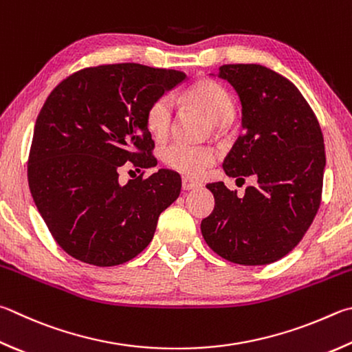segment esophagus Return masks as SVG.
<instances>
[{
  "instance_id": "34e87169",
  "label": "esophagus",
  "mask_w": 352,
  "mask_h": 352,
  "mask_svg": "<svg viewBox=\"0 0 352 352\" xmlns=\"http://www.w3.org/2000/svg\"><path fill=\"white\" fill-rule=\"evenodd\" d=\"M182 184H183V190H192L195 188H200L201 186L200 183L192 180V178H188V177H183Z\"/></svg>"
}]
</instances>
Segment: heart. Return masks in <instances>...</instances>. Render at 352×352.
<instances>
[{
  "instance_id": "b5f03b06",
  "label": "heart",
  "mask_w": 352,
  "mask_h": 352,
  "mask_svg": "<svg viewBox=\"0 0 352 352\" xmlns=\"http://www.w3.org/2000/svg\"><path fill=\"white\" fill-rule=\"evenodd\" d=\"M186 103L197 106L208 115L212 123L225 126L231 123L235 115V106L231 95L219 82L201 80L190 86L183 95ZM175 104L170 95H160L146 111V124L155 138L168 135L174 121ZM163 163L169 169L188 177H201L215 163L217 152L209 146H197L183 142H174L163 149Z\"/></svg>"
}]
</instances>
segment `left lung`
I'll list each match as a JSON object with an SVG mask.
<instances>
[{
	"instance_id": "obj_1",
	"label": "left lung",
	"mask_w": 352,
	"mask_h": 352,
	"mask_svg": "<svg viewBox=\"0 0 352 352\" xmlns=\"http://www.w3.org/2000/svg\"><path fill=\"white\" fill-rule=\"evenodd\" d=\"M219 78L237 92L243 126L223 169L255 184L243 197L223 182L208 184L215 208L201 221L203 239L232 263H274L298 245L320 206L323 133L298 89L274 70L225 65Z\"/></svg>"
}]
</instances>
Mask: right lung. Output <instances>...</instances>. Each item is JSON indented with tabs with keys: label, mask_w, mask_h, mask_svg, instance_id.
Listing matches in <instances>:
<instances>
[{
	"label": "right lung",
	"mask_w": 352,
	"mask_h": 352,
	"mask_svg": "<svg viewBox=\"0 0 352 352\" xmlns=\"http://www.w3.org/2000/svg\"><path fill=\"white\" fill-rule=\"evenodd\" d=\"M186 74L135 63L86 67L56 86L38 115L28 180L50 234L74 258L117 266L143 251L182 178L160 169L126 184L124 163L157 164L146 111Z\"/></svg>",
	"instance_id": "1"
}]
</instances>
